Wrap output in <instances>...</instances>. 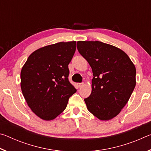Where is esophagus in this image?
I'll list each match as a JSON object with an SVG mask.
<instances>
[{
  "instance_id": "esophagus-1",
  "label": "esophagus",
  "mask_w": 151,
  "mask_h": 151,
  "mask_svg": "<svg viewBox=\"0 0 151 151\" xmlns=\"http://www.w3.org/2000/svg\"><path fill=\"white\" fill-rule=\"evenodd\" d=\"M77 85H78V88H81V87H82V86H83V83H78Z\"/></svg>"
}]
</instances>
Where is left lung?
<instances>
[{"label":"left lung","instance_id":"left-lung-1","mask_svg":"<svg viewBox=\"0 0 151 151\" xmlns=\"http://www.w3.org/2000/svg\"><path fill=\"white\" fill-rule=\"evenodd\" d=\"M77 49L93 73L89 112L101 121L115 117L126 105L136 85V68L124 51L100 41H78Z\"/></svg>","mask_w":151,"mask_h":151}]
</instances>
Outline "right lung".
<instances>
[{
    "label": "right lung",
    "mask_w": 151,
    "mask_h": 151,
    "mask_svg": "<svg viewBox=\"0 0 151 151\" xmlns=\"http://www.w3.org/2000/svg\"><path fill=\"white\" fill-rule=\"evenodd\" d=\"M76 45V41L60 42L42 47L33 52L22 66V94L32 111L40 119H55L76 92L68 78V65Z\"/></svg>",
    "instance_id": "1"
}]
</instances>
